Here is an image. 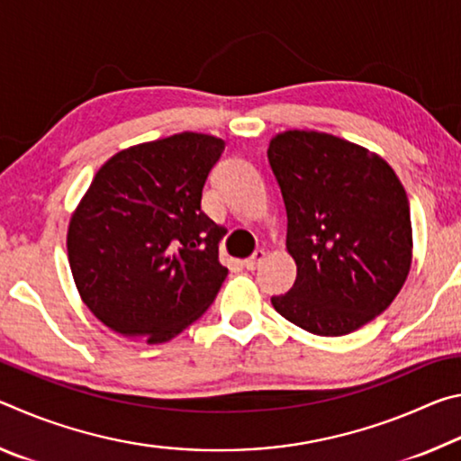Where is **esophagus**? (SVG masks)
Returning <instances> with one entry per match:
<instances>
[{
    "label": "esophagus",
    "mask_w": 461,
    "mask_h": 461,
    "mask_svg": "<svg viewBox=\"0 0 461 461\" xmlns=\"http://www.w3.org/2000/svg\"><path fill=\"white\" fill-rule=\"evenodd\" d=\"M264 258H267V254H264V249H256V252L249 256V258H246L244 260V267L248 268V270H256L260 267V264L264 262Z\"/></svg>",
    "instance_id": "esophagus-1"
}]
</instances>
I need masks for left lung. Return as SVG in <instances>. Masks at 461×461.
<instances>
[{
	"instance_id": "8db88e82",
	"label": "left lung",
	"mask_w": 461,
	"mask_h": 461,
	"mask_svg": "<svg viewBox=\"0 0 461 461\" xmlns=\"http://www.w3.org/2000/svg\"><path fill=\"white\" fill-rule=\"evenodd\" d=\"M268 162L296 264L293 288L272 305L315 335L360 330L394 301L411 270V209L399 176L378 154L313 130L276 134Z\"/></svg>"
}]
</instances>
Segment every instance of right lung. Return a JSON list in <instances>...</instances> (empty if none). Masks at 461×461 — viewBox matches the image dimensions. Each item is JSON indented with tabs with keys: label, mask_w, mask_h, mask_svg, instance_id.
Wrapping results in <instances>:
<instances>
[{
	"label": "right lung",
	"mask_w": 461,
	"mask_h": 461,
	"mask_svg": "<svg viewBox=\"0 0 461 461\" xmlns=\"http://www.w3.org/2000/svg\"><path fill=\"white\" fill-rule=\"evenodd\" d=\"M225 142L183 131L130 146L97 170L68 223V264L85 305L123 338L165 343L205 313L228 276L223 228L203 186Z\"/></svg>",
	"instance_id": "add662e5"
}]
</instances>
